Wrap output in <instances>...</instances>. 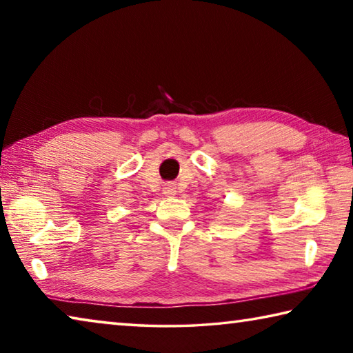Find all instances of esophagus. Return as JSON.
<instances>
[{
  "instance_id": "1",
  "label": "esophagus",
  "mask_w": 353,
  "mask_h": 353,
  "mask_svg": "<svg viewBox=\"0 0 353 353\" xmlns=\"http://www.w3.org/2000/svg\"><path fill=\"white\" fill-rule=\"evenodd\" d=\"M165 194L174 196L176 194V187H174V185H166V187H165Z\"/></svg>"
}]
</instances>
